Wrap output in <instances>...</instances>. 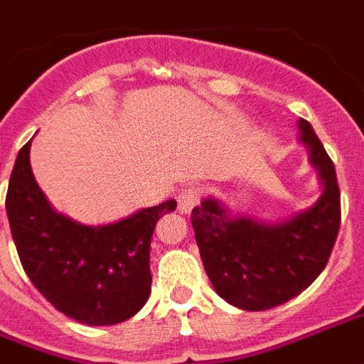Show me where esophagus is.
Instances as JSON below:
<instances>
[{
	"label": "esophagus",
	"instance_id": "34e87169",
	"mask_svg": "<svg viewBox=\"0 0 364 364\" xmlns=\"http://www.w3.org/2000/svg\"><path fill=\"white\" fill-rule=\"evenodd\" d=\"M201 199V190L198 186H186L184 190L178 193V211L180 213H190L199 203Z\"/></svg>",
	"mask_w": 364,
	"mask_h": 364
}]
</instances>
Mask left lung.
<instances>
[{
  "mask_svg": "<svg viewBox=\"0 0 364 364\" xmlns=\"http://www.w3.org/2000/svg\"><path fill=\"white\" fill-rule=\"evenodd\" d=\"M299 128L324 186L311 209L280 224L230 218L215 199H205L192 211L205 272L218 296L244 311L278 307L307 289L326 267L340 232L334 163L307 120L299 119Z\"/></svg>",
  "mask_w": 364,
  "mask_h": 364,
  "instance_id": "8db88e82",
  "label": "left lung"
}]
</instances>
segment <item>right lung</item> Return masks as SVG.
<instances>
[{"label": "right lung", "instance_id": "right-lung-1", "mask_svg": "<svg viewBox=\"0 0 364 364\" xmlns=\"http://www.w3.org/2000/svg\"><path fill=\"white\" fill-rule=\"evenodd\" d=\"M30 141L11 172L5 209L16 253L34 288L57 311L88 326L128 321L151 294L155 224L176 201L105 226H84L51 209L30 168Z\"/></svg>", "mask_w": 364, "mask_h": 364}]
</instances>
